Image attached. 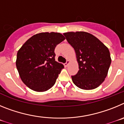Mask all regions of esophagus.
Instances as JSON below:
<instances>
[{
  "label": "esophagus",
  "mask_w": 124,
  "mask_h": 124,
  "mask_svg": "<svg viewBox=\"0 0 124 124\" xmlns=\"http://www.w3.org/2000/svg\"><path fill=\"white\" fill-rule=\"evenodd\" d=\"M70 61H69V60H67V61H66V63L65 64H64V66H65V67H67L68 66V64H70Z\"/></svg>",
  "instance_id": "1"
}]
</instances>
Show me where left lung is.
I'll return each mask as SVG.
<instances>
[{
  "label": "left lung",
  "mask_w": 124,
  "mask_h": 124,
  "mask_svg": "<svg viewBox=\"0 0 124 124\" xmlns=\"http://www.w3.org/2000/svg\"><path fill=\"white\" fill-rule=\"evenodd\" d=\"M73 47L78 63L79 71L71 76L76 86L84 90L99 87L107 77L111 63L109 50L92 34L85 31L63 33Z\"/></svg>",
  "instance_id": "1"
}]
</instances>
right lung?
Listing matches in <instances>:
<instances>
[{
  "instance_id": "right-lung-1",
  "label": "right lung",
  "mask_w": 124,
  "mask_h": 124,
  "mask_svg": "<svg viewBox=\"0 0 124 124\" xmlns=\"http://www.w3.org/2000/svg\"><path fill=\"white\" fill-rule=\"evenodd\" d=\"M65 40L60 33L43 32L34 35L17 52L16 66L23 83L37 92L54 86L64 68L55 61L54 49Z\"/></svg>"
}]
</instances>
